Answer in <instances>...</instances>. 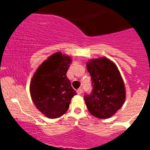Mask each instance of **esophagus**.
<instances>
[{
  "label": "esophagus",
  "instance_id": "34e87169",
  "mask_svg": "<svg viewBox=\"0 0 150 150\" xmlns=\"http://www.w3.org/2000/svg\"><path fill=\"white\" fill-rule=\"evenodd\" d=\"M82 91H83L82 89L78 88V90H77V93H78V95H80V94H81V93H82Z\"/></svg>",
  "mask_w": 150,
  "mask_h": 150
}]
</instances>
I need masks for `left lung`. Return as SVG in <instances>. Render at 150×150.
<instances>
[{"instance_id":"1","label":"left lung","mask_w":150,"mask_h":150,"mask_svg":"<svg viewBox=\"0 0 150 150\" xmlns=\"http://www.w3.org/2000/svg\"><path fill=\"white\" fill-rule=\"evenodd\" d=\"M93 89L86 93L84 100L89 112L94 117L107 119L122 107L125 90L121 75L115 64L105 57L87 63Z\"/></svg>"}]
</instances>
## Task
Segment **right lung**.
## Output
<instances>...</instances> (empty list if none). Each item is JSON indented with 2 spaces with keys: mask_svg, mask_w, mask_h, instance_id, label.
<instances>
[{
  "mask_svg": "<svg viewBox=\"0 0 150 150\" xmlns=\"http://www.w3.org/2000/svg\"><path fill=\"white\" fill-rule=\"evenodd\" d=\"M70 64V57L55 53L42 63L32 78V99L38 110L49 118L63 115L77 94L66 75Z\"/></svg>",
  "mask_w": 150,
  "mask_h": 150,
  "instance_id": "right-lung-1",
  "label": "right lung"
}]
</instances>
